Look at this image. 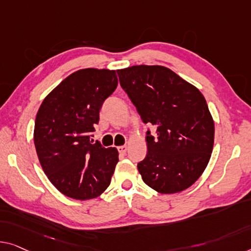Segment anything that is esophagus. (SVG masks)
<instances>
[{
  "mask_svg": "<svg viewBox=\"0 0 251 251\" xmlns=\"http://www.w3.org/2000/svg\"><path fill=\"white\" fill-rule=\"evenodd\" d=\"M118 151L121 154H125V153L127 152V147L126 145H122V147H118Z\"/></svg>",
  "mask_w": 251,
  "mask_h": 251,
  "instance_id": "34e87169",
  "label": "esophagus"
}]
</instances>
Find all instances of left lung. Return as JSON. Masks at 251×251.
<instances>
[{
	"label": "left lung",
	"instance_id": "8db88e82",
	"mask_svg": "<svg viewBox=\"0 0 251 251\" xmlns=\"http://www.w3.org/2000/svg\"><path fill=\"white\" fill-rule=\"evenodd\" d=\"M117 74L142 121L156 127V137L148 130V154L137 164L143 181L161 194L187 189L204 173L214 145L204 96L161 65H134Z\"/></svg>",
	"mask_w": 251,
	"mask_h": 251
}]
</instances>
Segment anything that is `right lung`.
<instances>
[{"mask_svg":"<svg viewBox=\"0 0 251 251\" xmlns=\"http://www.w3.org/2000/svg\"><path fill=\"white\" fill-rule=\"evenodd\" d=\"M117 84L114 70H78L40 104L33 130L37 155L50 181L67 197L92 200L110 185L117 149L92 144L90 134Z\"/></svg>","mask_w":251,"mask_h":251,"instance_id":"1","label":"right lung"}]
</instances>
